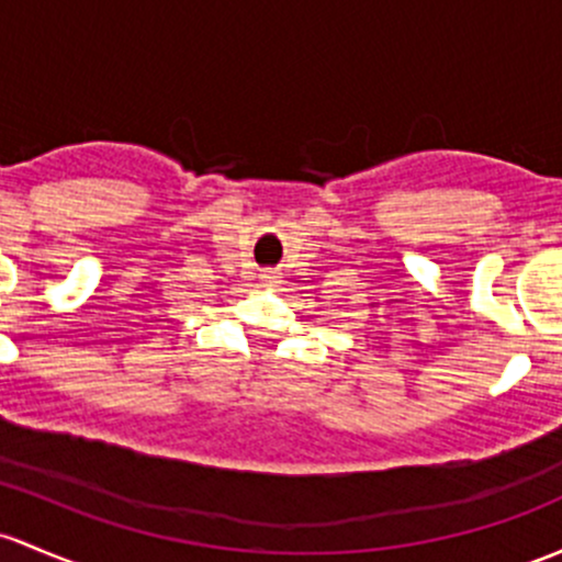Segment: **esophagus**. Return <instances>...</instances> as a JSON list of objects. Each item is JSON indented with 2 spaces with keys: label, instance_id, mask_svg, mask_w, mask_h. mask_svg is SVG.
<instances>
[{
  "label": "esophagus",
  "instance_id": "1",
  "mask_svg": "<svg viewBox=\"0 0 562 562\" xmlns=\"http://www.w3.org/2000/svg\"><path fill=\"white\" fill-rule=\"evenodd\" d=\"M263 280L266 282H274V274H271V271H263Z\"/></svg>",
  "mask_w": 562,
  "mask_h": 562
}]
</instances>
